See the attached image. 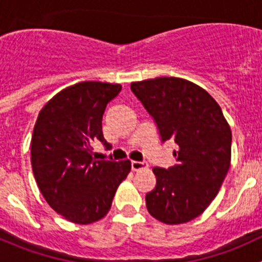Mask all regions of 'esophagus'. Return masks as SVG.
I'll return each mask as SVG.
<instances>
[{
    "mask_svg": "<svg viewBox=\"0 0 262 262\" xmlns=\"http://www.w3.org/2000/svg\"><path fill=\"white\" fill-rule=\"evenodd\" d=\"M148 167L147 162H142V161H132V170L133 171H139L143 170V168Z\"/></svg>",
    "mask_w": 262,
    "mask_h": 262,
    "instance_id": "1",
    "label": "esophagus"
}]
</instances>
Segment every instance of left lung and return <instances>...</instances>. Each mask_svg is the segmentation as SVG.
Listing matches in <instances>:
<instances>
[{
  "mask_svg": "<svg viewBox=\"0 0 262 262\" xmlns=\"http://www.w3.org/2000/svg\"><path fill=\"white\" fill-rule=\"evenodd\" d=\"M130 90L155 119L161 141L178 144L175 165L152 170L157 182L146 195L148 212L166 224L192 221L209 207L229 170V124L218 102L184 78L132 82Z\"/></svg>",
  "mask_w": 262,
  "mask_h": 262,
  "instance_id": "obj_1",
  "label": "left lung"
}]
</instances>
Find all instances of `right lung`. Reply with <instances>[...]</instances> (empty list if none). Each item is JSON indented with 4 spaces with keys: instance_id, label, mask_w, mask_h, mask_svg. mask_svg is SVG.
<instances>
[{
    "instance_id": "add662e5",
    "label": "right lung",
    "mask_w": 262,
    "mask_h": 262,
    "mask_svg": "<svg viewBox=\"0 0 262 262\" xmlns=\"http://www.w3.org/2000/svg\"><path fill=\"white\" fill-rule=\"evenodd\" d=\"M121 91L119 83L86 81L66 87L40 110L31 137V167L50 208L67 221L90 224L112 208L130 161L94 160L92 143L102 136L106 105Z\"/></svg>"
}]
</instances>
